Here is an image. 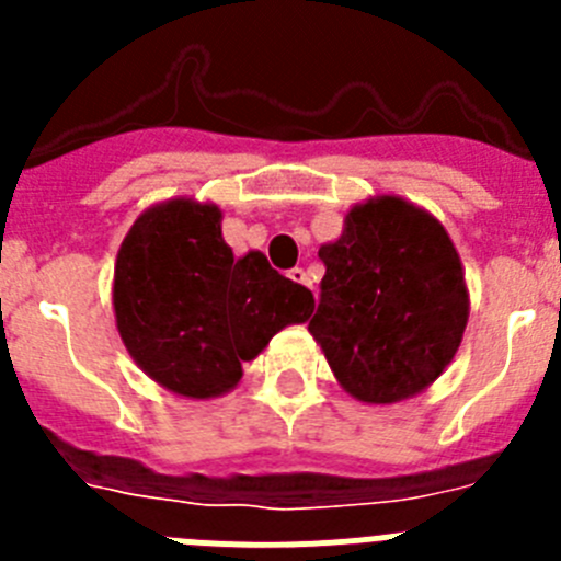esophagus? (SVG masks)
Instances as JSON below:
<instances>
[{
  "label": "esophagus",
  "instance_id": "1",
  "mask_svg": "<svg viewBox=\"0 0 561 561\" xmlns=\"http://www.w3.org/2000/svg\"><path fill=\"white\" fill-rule=\"evenodd\" d=\"M289 277H291V280H295V284H300V286H309L311 284L309 275H306V272L300 270V266H295V270L289 272Z\"/></svg>",
  "mask_w": 561,
  "mask_h": 561
}]
</instances>
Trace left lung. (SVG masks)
I'll list each match as a JSON object with an SVG mask.
<instances>
[{"instance_id": "left-lung-1", "label": "left lung", "mask_w": 561, "mask_h": 561, "mask_svg": "<svg viewBox=\"0 0 561 561\" xmlns=\"http://www.w3.org/2000/svg\"><path fill=\"white\" fill-rule=\"evenodd\" d=\"M309 331L345 393L365 404L413 399L449 368L469 323L453 238L433 213L381 193L345 213Z\"/></svg>"}]
</instances>
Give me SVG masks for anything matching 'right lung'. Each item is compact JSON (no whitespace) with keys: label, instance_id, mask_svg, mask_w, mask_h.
I'll list each match as a JSON object with an SVG mask.
<instances>
[{"label":"right lung","instance_id":"1","mask_svg":"<svg viewBox=\"0 0 561 561\" xmlns=\"http://www.w3.org/2000/svg\"><path fill=\"white\" fill-rule=\"evenodd\" d=\"M114 323L131 359L160 388L219 399L286 325L306 323L314 295L264 252L236 257L221 207L191 196L157 202L123 238L112 280Z\"/></svg>","mask_w":561,"mask_h":561}]
</instances>
